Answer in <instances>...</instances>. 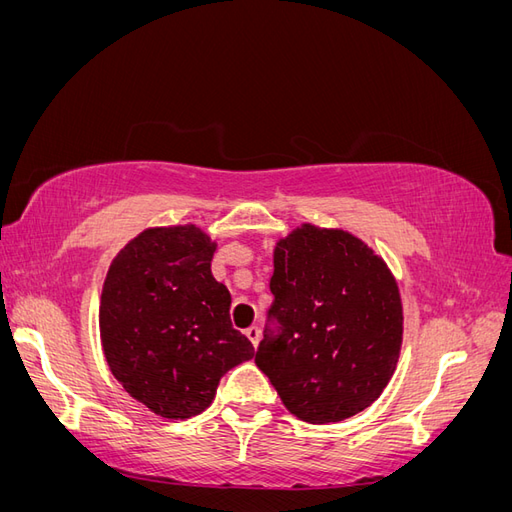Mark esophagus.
<instances>
[{"label": "esophagus", "mask_w": 512, "mask_h": 512, "mask_svg": "<svg viewBox=\"0 0 512 512\" xmlns=\"http://www.w3.org/2000/svg\"><path fill=\"white\" fill-rule=\"evenodd\" d=\"M245 335H247V339H250V342H252V346L256 348V346H258V342H260V329H258V327L245 329Z\"/></svg>", "instance_id": "obj_1"}]
</instances>
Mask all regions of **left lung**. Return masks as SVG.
I'll return each instance as SVG.
<instances>
[{"instance_id": "left-lung-1", "label": "left lung", "mask_w": 512, "mask_h": 512, "mask_svg": "<svg viewBox=\"0 0 512 512\" xmlns=\"http://www.w3.org/2000/svg\"><path fill=\"white\" fill-rule=\"evenodd\" d=\"M273 305L256 365L288 412L337 423L382 395L404 339V307L386 262L342 228L301 224L275 243Z\"/></svg>"}]
</instances>
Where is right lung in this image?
Masks as SVG:
<instances>
[{
    "label": "right lung",
    "instance_id": "1",
    "mask_svg": "<svg viewBox=\"0 0 512 512\" xmlns=\"http://www.w3.org/2000/svg\"><path fill=\"white\" fill-rule=\"evenodd\" d=\"M215 247L194 224L147 228L113 258L102 288L108 367L136 401L173 421L207 410L226 371L254 356L211 273Z\"/></svg>",
    "mask_w": 512,
    "mask_h": 512
}]
</instances>
